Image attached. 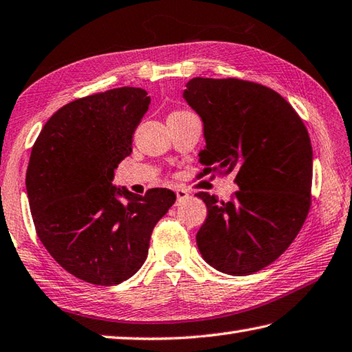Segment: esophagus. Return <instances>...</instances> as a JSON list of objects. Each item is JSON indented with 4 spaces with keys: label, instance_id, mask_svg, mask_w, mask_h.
<instances>
[{
    "label": "esophagus",
    "instance_id": "esophagus-1",
    "mask_svg": "<svg viewBox=\"0 0 352 352\" xmlns=\"http://www.w3.org/2000/svg\"><path fill=\"white\" fill-rule=\"evenodd\" d=\"M175 195H176V199H177V202H181V201H185V199H188V191L185 190V188H182V187H176L175 188Z\"/></svg>",
    "mask_w": 352,
    "mask_h": 352
}]
</instances>
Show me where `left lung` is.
<instances>
[{
    "label": "left lung",
    "mask_w": 352,
    "mask_h": 352,
    "mask_svg": "<svg viewBox=\"0 0 352 352\" xmlns=\"http://www.w3.org/2000/svg\"><path fill=\"white\" fill-rule=\"evenodd\" d=\"M184 98L204 122L201 176L234 171L228 202L205 191L196 234L211 267L248 276L273 263L299 234L311 207L313 147L300 116L273 89L227 78H193Z\"/></svg>",
    "instance_id": "left-lung-1"
}]
</instances>
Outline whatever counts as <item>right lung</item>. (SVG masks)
<instances>
[{"mask_svg":"<svg viewBox=\"0 0 352 352\" xmlns=\"http://www.w3.org/2000/svg\"><path fill=\"white\" fill-rule=\"evenodd\" d=\"M148 105L147 91L136 87L79 98L45 122L32 147L25 188L36 234L84 282L111 287L133 276L155 225L176 201L167 188L139 196L111 185Z\"/></svg>","mask_w":352,"mask_h":352,"instance_id":"add662e5","label":"right lung"}]
</instances>
